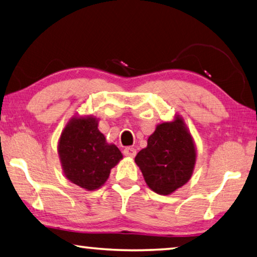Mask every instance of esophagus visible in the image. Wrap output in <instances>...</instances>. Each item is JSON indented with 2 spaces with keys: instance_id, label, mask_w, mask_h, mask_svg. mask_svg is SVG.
<instances>
[{
  "instance_id": "obj_1",
  "label": "esophagus",
  "mask_w": 257,
  "mask_h": 257,
  "mask_svg": "<svg viewBox=\"0 0 257 257\" xmlns=\"http://www.w3.org/2000/svg\"><path fill=\"white\" fill-rule=\"evenodd\" d=\"M123 154L125 156H128V158H135V155H136V150H135L134 147H125L123 150Z\"/></svg>"
}]
</instances>
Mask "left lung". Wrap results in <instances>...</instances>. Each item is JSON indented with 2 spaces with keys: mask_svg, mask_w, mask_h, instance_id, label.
<instances>
[{
  "mask_svg": "<svg viewBox=\"0 0 257 257\" xmlns=\"http://www.w3.org/2000/svg\"><path fill=\"white\" fill-rule=\"evenodd\" d=\"M135 162L155 193L169 195L184 186L193 173L196 151L182 119L159 124Z\"/></svg>",
  "mask_w": 257,
  "mask_h": 257,
  "instance_id": "1",
  "label": "left lung"
}]
</instances>
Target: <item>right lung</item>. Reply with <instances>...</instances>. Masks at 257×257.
<instances>
[{"label": "right lung", "instance_id": "right-lung-1", "mask_svg": "<svg viewBox=\"0 0 257 257\" xmlns=\"http://www.w3.org/2000/svg\"><path fill=\"white\" fill-rule=\"evenodd\" d=\"M59 155L69 180L81 188L95 190L122 159L115 145H108L93 116L73 118L61 134Z\"/></svg>", "mask_w": 257, "mask_h": 257}]
</instances>
